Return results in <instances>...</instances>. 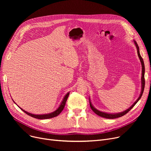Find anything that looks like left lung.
Here are the masks:
<instances>
[{
  "label": "left lung",
  "mask_w": 151,
  "mask_h": 151,
  "mask_svg": "<svg viewBox=\"0 0 151 151\" xmlns=\"http://www.w3.org/2000/svg\"><path fill=\"white\" fill-rule=\"evenodd\" d=\"M132 42H133L134 45H135L136 47H137V54L138 55V58L140 60L141 63V67H142V71H141V92L139 94V96L138 98V99L134 101L133 104H132V105H131L130 107H129L128 109H127L126 110L122 112L121 113H106V112H103L101 111L100 110H98L97 109H96V108L94 107V106L92 105L90 97H89V104H90V106L92 109V110L93 111L96 113V114H97L98 116L102 117H104V118H106V119H115V118H117V117H120L124 115H125V114L127 113L137 103L139 100V99H141L142 93H143L144 91V89H145V63H144V61L142 58H141L140 53H139V46L137 44V43L135 42V40H133Z\"/></svg>",
  "instance_id": "obj_1"
}]
</instances>
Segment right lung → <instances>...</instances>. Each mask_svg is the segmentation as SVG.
Wrapping results in <instances>:
<instances>
[{
	"instance_id": "add662e5",
	"label": "right lung",
	"mask_w": 151,
	"mask_h": 151,
	"mask_svg": "<svg viewBox=\"0 0 151 151\" xmlns=\"http://www.w3.org/2000/svg\"><path fill=\"white\" fill-rule=\"evenodd\" d=\"M69 93H70V92H67V93L65 94V96L64 97H63V98L62 101L60 102V104L59 107H58L56 109H55V110L54 111H53V112H52V113H50L43 114H32V113H29V112L26 111H25V110H24L23 109H22L21 108H20V107L13 100V102L14 103V104H15L16 105H18V107H19L22 111H23L25 113H26L27 115H29V116H31V117H34V118H36V119H46L52 118V117H55V116H58V115L62 112V111L63 110V108H64V106H65V103H66L67 100V99H68V96H69Z\"/></svg>"
}]
</instances>
